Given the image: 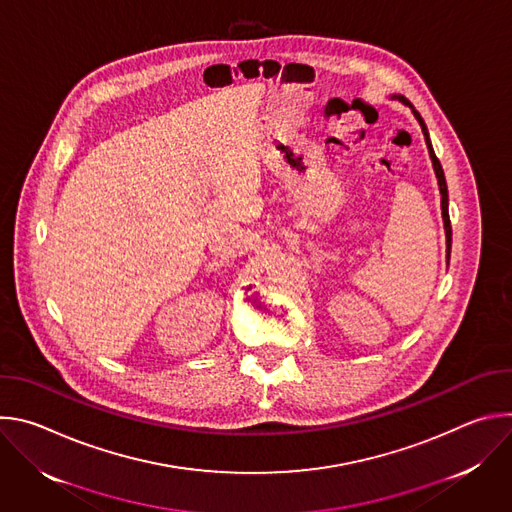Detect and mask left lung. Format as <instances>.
I'll list each match as a JSON object with an SVG mask.
<instances>
[{
    "label": "left lung",
    "mask_w": 512,
    "mask_h": 512,
    "mask_svg": "<svg viewBox=\"0 0 512 512\" xmlns=\"http://www.w3.org/2000/svg\"><path fill=\"white\" fill-rule=\"evenodd\" d=\"M393 99H399L401 103L409 105L415 119L419 121L421 125V131H423V137H425V143H427V150H429V158H431V164H433V170H435V178H437V186H440V194H442V216H444V229H446V253H448V263H450V249H452V225H450V212H448V184H446V176H444V170H442V164L440 160H437L433 148H431V141H429V133H427V127L421 119V115L413 109V105L403 97V95H393Z\"/></svg>",
    "instance_id": "obj_1"
}]
</instances>
